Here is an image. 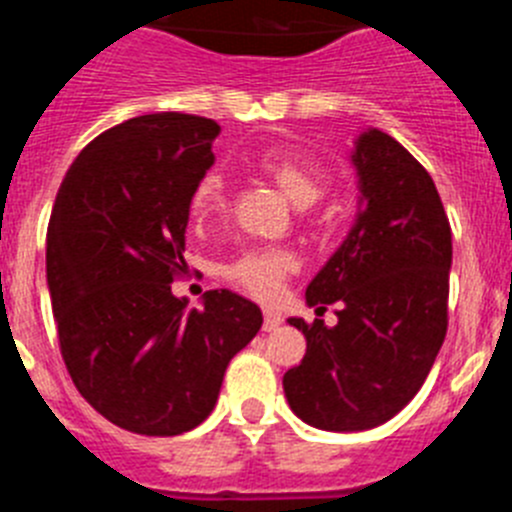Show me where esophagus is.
Wrapping results in <instances>:
<instances>
[{"instance_id": "1", "label": "esophagus", "mask_w": 512, "mask_h": 512, "mask_svg": "<svg viewBox=\"0 0 512 512\" xmlns=\"http://www.w3.org/2000/svg\"><path fill=\"white\" fill-rule=\"evenodd\" d=\"M282 325V315L274 310H264V330L271 333V330H277Z\"/></svg>"}]
</instances>
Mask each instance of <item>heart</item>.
I'll list each match as a JSON object with an SVG mask.
<instances>
[{"mask_svg": "<svg viewBox=\"0 0 512 512\" xmlns=\"http://www.w3.org/2000/svg\"><path fill=\"white\" fill-rule=\"evenodd\" d=\"M259 171L279 187V192L287 197L292 205L310 207L323 197L325 174L318 166L307 164L292 153H264L259 158ZM228 207V192L220 179V174L210 171L197 182L189 197V215L197 225H205L207 220H215L223 215ZM297 269L295 253L287 248H251L235 256L233 261L223 264L220 274L228 282L246 289L248 295L259 300H271L282 287L284 279Z\"/></svg>", "mask_w": 512, "mask_h": 512, "instance_id": "obj_1", "label": "heart"}]
</instances>
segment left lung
Masks as SVG:
<instances>
[{
	"label": "left lung",
	"mask_w": 512,
	"mask_h": 512,
	"mask_svg": "<svg viewBox=\"0 0 512 512\" xmlns=\"http://www.w3.org/2000/svg\"><path fill=\"white\" fill-rule=\"evenodd\" d=\"M359 212L305 300L338 305L333 328L289 318L307 351L284 374L289 408L320 431H366L423 387L446 338L451 225L431 174L392 135L354 140Z\"/></svg>",
	"instance_id": "obj_1"
}]
</instances>
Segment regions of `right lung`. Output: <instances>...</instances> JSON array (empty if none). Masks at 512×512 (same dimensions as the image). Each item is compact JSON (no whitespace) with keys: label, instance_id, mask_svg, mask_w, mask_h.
<instances>
[{"label":"right lung","instance_id":"add662e5","mask_svg":"<svg viewBox=\"0 0 512 512\" xmlns=\"http://www.w3.org/2000/svg\"><path fill=\"white\" fill-rule=\"evenodd\" d=\"M217 135L215 120L182 112L104 130L66 171L48 223L45 277L66 369L99 415L140 436L197 428L264 323L230 289L205 292L202 310L171 292Z\"/></svg>","mask_w":512,"mask_h":512}]
</instances>
